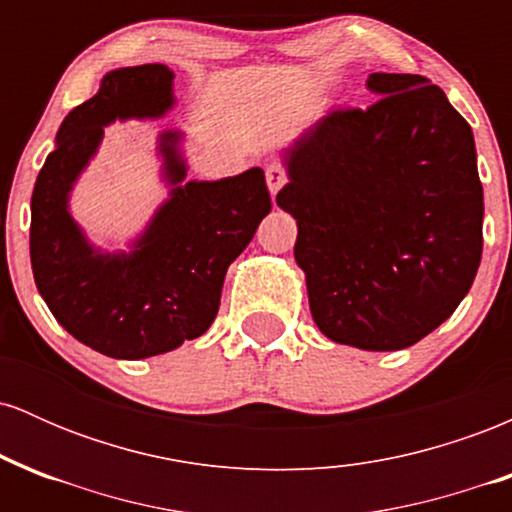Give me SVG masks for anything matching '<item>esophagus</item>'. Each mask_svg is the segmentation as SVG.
Here are the masks:
<instances>
[{
  "label": "esophagus",
  "mask_w": 512,
  "mask_h": 512,
  "mask_svg": "<svg viewBox=\"0 0 512 512\" xmlns=\"http://www.w3.org/2000/svg\"><path fill=\"white\" fill-rule=\"evenodd\" d=\"M264 175H267V187H269V192H272V197L286 185V180H289L286 178V170L281 163H269L267 170H264Z\"/></svg>",
  "instance_id": "obj_1"
}]
</instances>
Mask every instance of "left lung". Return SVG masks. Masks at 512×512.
<instances>
[{
    "instance_id": "left-lung-1",
    "label": "left lung",
    "mask_w": 512,
    "mask_h": 512,
    "mask_svg": "<svg viewBox=\"0 0 512 512\" xmlns=\"http://www.w3.org/2000/svg\"><path fill=\"white\" fill-rule=\"evenodd\" d=\"M366 110H332L284 149L276 204L327 339L407 349L443 325L481 262L484 190L467 120L419 74L375 72Z\"/></svg>"
}]
</instances>
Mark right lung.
<instances>
[{
  "mask_svg": "<svg viewBox=\"0 0 512 512\" xmlns=\"http://www.w3.org/2000/svg\"><path fill=\"white\" fill-rule=\"evenodd\" d=\"M166 64L120 67L64 117L31 197V267L55 320L98 354L139 361L202 337L219 313L223 279L272 211L262 168L233 178L185 180L180 129L158 134L168 199L129 243L108 252L86 238L69 197L105 127L158 120L175 105Z\"/></svg>",
  "mask_w": 512,
  "mask_h": 512,
  "instance_id": "add662e5",
  "label": "right lung"
}]
</instances>
